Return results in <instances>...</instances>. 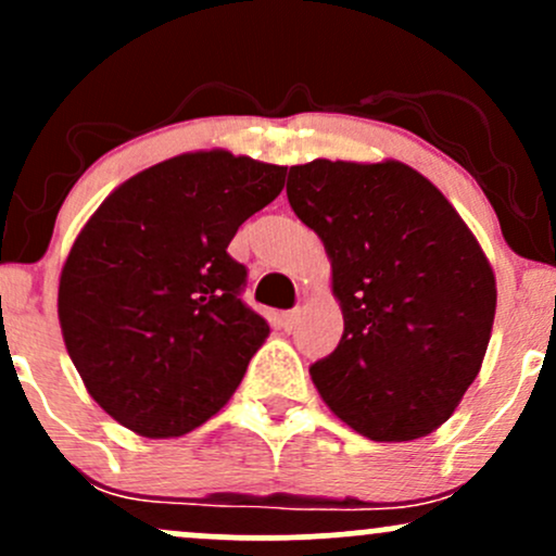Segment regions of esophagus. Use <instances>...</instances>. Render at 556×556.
Returning <instances> with one entry per match:
<instances>
[{
    "mask_svg": "<svg viewBox=\"0 0 556 556\" xmlns=\"http://www.w3.org/2000/svg\"><path fill=\"white\" fill-rule=\"evenodd\" d=\"M298 318H300V311H285V314L279 316V321H282V329L292 331V327L298 324Z\"/></svg>",
    "mask_w": 556,
    "mask_h": 556,
    "instance_id": "1",
    "label": "esophagus"
}]
</instances>
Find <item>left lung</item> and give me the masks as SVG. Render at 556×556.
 Wrapping results in <instances>:
<instances>
[{
    "label": "left lung",
    "mask_w": 556,
    "mask_h": 556,
    "mask_svg": "<svg viewBox=\"0 0 556 556\" xmlns=\"http://www.w3.org/2000/svg\"><path fill=\"white\" fill-rule=\"evenodd\" d=\"M287 198L331 261L344 331L311 366L329 410L374 442L437 431L486 355L496 279L468 225L407 164L290 167Z\"/></svg>",
    "instance_id": "8db88e82"
}]
</instances>
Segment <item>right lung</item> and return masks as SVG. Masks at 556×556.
<instances>
[{
    "mask_svg": "<svg viewBox=\"0 0 556 556\" xmlns=\"http://www.w3.org/2000/svg\"><path fill=\"white\" fill-rule=\"evenodd\" d=\"M285 167L193 151L125 180L96 208L60 277V327L88 394L125 429L169 439L232 397L269 324L240 300L227 253L282 193Z\"/></svg>",
    "mask_w": 556,
    "mask_h": 556,
    "instance_id": "right-lung-1",
    "label": "right lung"
}]
</instances>
